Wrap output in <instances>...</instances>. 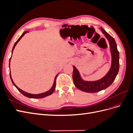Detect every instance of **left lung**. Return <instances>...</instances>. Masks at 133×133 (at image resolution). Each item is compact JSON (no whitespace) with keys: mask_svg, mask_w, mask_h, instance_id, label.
Segmentation results:
<instances>
[{"mask_svg":"<svg viewBox=\"0 0 133 133\" xmlns=\"http://www.w3.org/2000/svg\"><path fill=\"white\" fill-rule=\"evenodd\" d=\"M102 33L108 40L111 54L110 69L103 78L96 81H85L80 76L78 70L73 66V79L75 86L79 90L87 92H96L106 89L114 81L119 69V53L114 39L107 32L100 28Z\"/></svg>","mask_w":133,"mask_h":133,"instance_id":"obj_1","label":"left lung"}]
</instances>
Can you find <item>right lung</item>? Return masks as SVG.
<instances>
[{"instance_id": "1", "label": "right lung", "mask_w": 133, "mask_h": 133, "mask_svg": "<svg viewBox=\"0 0 133 133\" xmlns=\"http://www.w3.org/2000/svg\"><path fill=\"white\" fill-rule=\"evenodd\" d=\"M28 32H29L28 31H26L24 32V33L22 34V35L21 36V37H20V38L17 40V41L15 43L14 45V46H13V49H12V53H13V50H14V49L15 46H16V45H17V43L19 42V41L22 39V38L23 37L24 35L26 33H28ZM11 56H12V55H11ZM11 57H10V59H9V68H10V60H11ZM58 74H58L57 75L55 76V79H54V83H53V86H52V87L51 88V89H50V90H49L46 91V92H43V93L38 94H33L28 93V92H25V91H24L22 90V89H20V88H19L17 85H15V83H14V82H13V79H12L11 76V73H10V79H11V82H12V83L13 84V85H14L16 88H17V89L20 92H21V93H22L23 95H24V96H26V97H28V98H34V99H41V98H44V97H46V96H48V95H51L52 93H53V92L54 91V90H55V86H56V79H57V76H58Z\"/></svg>"}]
</instances>
